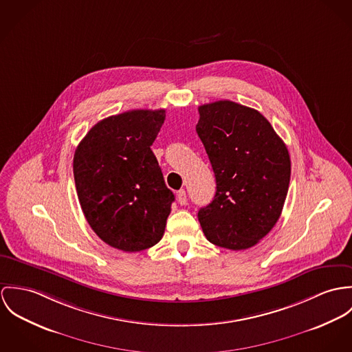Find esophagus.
I'll return each mask as SVG.
<instances>
[{"instance_id":"34e87169","label":"esophagus","mask_w":352,"mask_h":352,"mask_svg":"<svg viewBox=\"0 0 352 352\" xmlns=\"http://www.w3.org/2000/svg\"><path fill=\"white\" fill-rule=\"evenodd\" d=\"M177 199H178V202H179L181 205H185V204H186V192H185V190H179V192L177 193Z\"/></svg>"}]
</instances>
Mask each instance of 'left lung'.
<instances>
[{
  "label": "left lung",
  "mask_w": 352,
  "mask_h": 352,
  "mask_svg": "<svg viewBox=\"0 0 352 352\" xmlns=\"http://www.w3.org/2000/svg\"><path fill=\"white\" fill-rule=\"evenodd\" d=\"M195 131L214 177L213 201L198 210L206 239L247 250L273 230L289 190L290 157L267 118L234 101L198 108Z\"/></svg>",
  "instance_id": "1"
}]
</instances>
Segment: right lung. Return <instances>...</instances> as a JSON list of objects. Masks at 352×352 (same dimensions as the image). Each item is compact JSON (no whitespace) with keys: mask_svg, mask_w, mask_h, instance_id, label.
I'll list each match as a JSON object with an SVG mask.
<instances>
[{"mask_svg":"<svg viewBox=\"0 0 352 352\" xmlns=\"http://www.w3.org/2000/svg\"><path fill=\"white\" fill-rule=\"evenodd\" d=\"M164 118V109H136L104 118L74 154L77 195L89 226L125 252L155 245L171 212L174 195L151 150Z\"/></svg>","mask_w":352,"mask_h":352,"instance_id":"right-lung-1","label":"right lung"}]
</instances>
